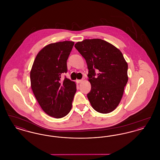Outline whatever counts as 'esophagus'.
Returning a JSON list of instances; mask_svg holds the SVG:
<instances>
[{
  "mask_svg": "<svg viewBox=\"0 0 160 160\" xmlns=\"http://www.w3.org/2000/svg\"><path fill=\"white\" fill-rule=\"evenodd\" d=\"M82 81H83L82 80H77V83H80L81 82H82Z\"/></svg>",
  "mask_w": 160,
  "mask_h": 160,
  "instance_id": "34e87169",
  "label": "esophagus"
}]
</instances>
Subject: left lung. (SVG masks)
<instances>
[{"label": "left lung", "instance_id": "left-lung-1", "mask_svg": "<svg viewBox=\"0 0 160 160\" xmlns=\"http://www.w3.org/2000/svg\"><path fill=\"white\" fill-rule=\"evenodd\" d=\"M74 47L87 63L91 84L87 96L92 107L101 113L113 112L120 103L128 80V64L122 52L101 39H84Z\"/></svg>", "mask_w": 160, "mask_h": 160}]
</instances>
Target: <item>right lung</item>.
I'll list each match as a JSON object with an SVG mask.
<instances>
[{
    "label": "right lung",
    "instance_id": "1",
    "mask_svg": "<svg viewBox=\"0 0 160 160\" xmlns=\"http://www.w3.org/2000/svg\"><path fill=\"white\" fill-rule=\"evenodd\" d=\"M74 44L62 41L45 46L37 54L31 69V88L43 111L54 118L68 114L76 92L74 82L65 77L67 61Z\"/></svg>",
    "mask_w": 160,
    "mask_h": 160
}]
</instances>
